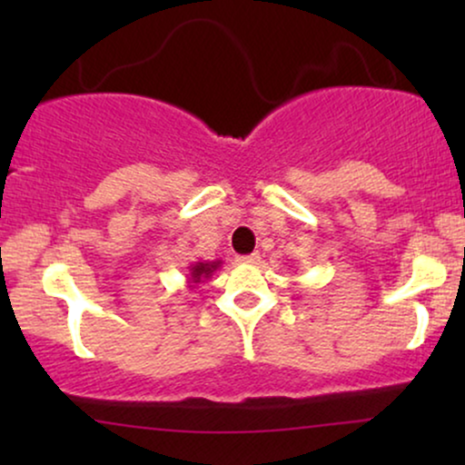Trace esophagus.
<instances>
[{
  "instance_id": "1",
  "label": "esophagus",
  "mask_w": 465,
  "mask_h": 465,
  "mask_svg": "<svg viewBox=\"0 0 465 465\" xmlns=\"http://www.w3.org/2000/svg\"><path fill=\"white\" fill-rule=\"evenodd\" d=\"M241 264H258L260 262V253H250V256H239L237 258Z\"/></svg>"
}]
</instances>
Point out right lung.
<instances>
[{"mask_svg": "<svg viewBox=\"0 0 465 465\" xmlns=\"http://www.w3.org/2000/svg\"><path fill=\"white\" fill-rule=\"evenodd\" d=\"M222 266V260H201V262H194L188 266V288L194 290L199 283H205L209 277L213 275Z\"/></svg>", "mask_w": 465, "mask_h": 465, "instance_id": "add662e5", "label": "right lung"}]
</instances>
